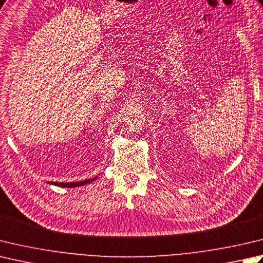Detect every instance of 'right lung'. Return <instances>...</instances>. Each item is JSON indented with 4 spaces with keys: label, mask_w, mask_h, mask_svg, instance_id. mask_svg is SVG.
<instances>
[{
    "label": "right lung",
    "mask_w": 263,
    "mask_h": 263,
    "mask_svg": "<svg viewBox=\"0 0 263 263\" xmlns=\"http://www.w3.org/2000/svg\"><path fill=\"white\" fill-rule=\"evenodd\" d=\"M98 179V177H95L92 179H87V180H83V181H76V182H52V181H48V183L50 184H54V186L58 187H64V188H75V187H80V186H84V184L91 183L96 181Z\"/></svg>",
    "instance_id": "obj_1"
}]
</instances>
